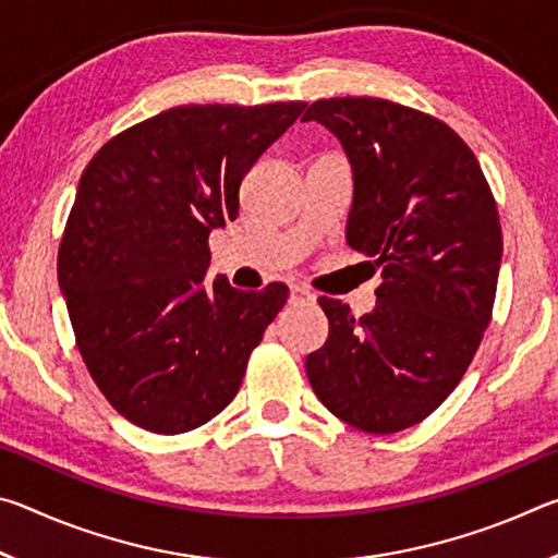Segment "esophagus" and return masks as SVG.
<instances>
[{
    "mask_svg": "<svg viewBox=\"0 0 558 558\" xmlns=\"http://www.w3.org/2000/svg\"><path fill=\"white\" fill-rule=\"evenodd\" d=\"M290 302L292 305H300V302H307L310 305V302H315V295L307 288L295 286V288H290Z\"/></svg>",
    "mask_w": 558,
    "mask_h": 558,
    "instance_id": "34e87169",
    "label": "esophagus"
}]
</instances>
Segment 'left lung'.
Returning a JSON list of instances; mask_svg holds the SVG:
<instances>
[{
    "mask_svg": "<svg viewBox=\"0 0 558 558\" xmlns=\"http://www.w3.org/2000/svg\"><path fill=\"white\" fill-rule=\"evenodd\" d=\"M302 120L339 137L354 172L347 243L381 268L376 307L329 319L307 379L337 418L399 433L438 409L465 376L493 319L502 226L477 157L446 122L384 98H329Z\"/></svg>",
    "mask_w": 558,
    "mask_h": 558,
    "instance_id": "8db88e82",
    "label": "left lung"
}]
</instances>
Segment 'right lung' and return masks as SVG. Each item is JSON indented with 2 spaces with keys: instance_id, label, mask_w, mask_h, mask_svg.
<instances>
[{
  "instance_id": "add662e5",
  "label": "right lung",
  "mask_w": 558,
  "mask_h": 558,
  "mask_svg": "<svg viewBox=\"0 0 558 558\" xmlns=\"http://www.w3.org/2000/svg\"><path fill=\"white\" fill-rule=\"evenodd\" d=\"M305 106L169 108L83 169L59 286L93 381L135 426L177 436L221 413L286 305L282 282L245 292L204 276L211 229L239 216L243 174Z\"/></svg>"
}]
</instances>
